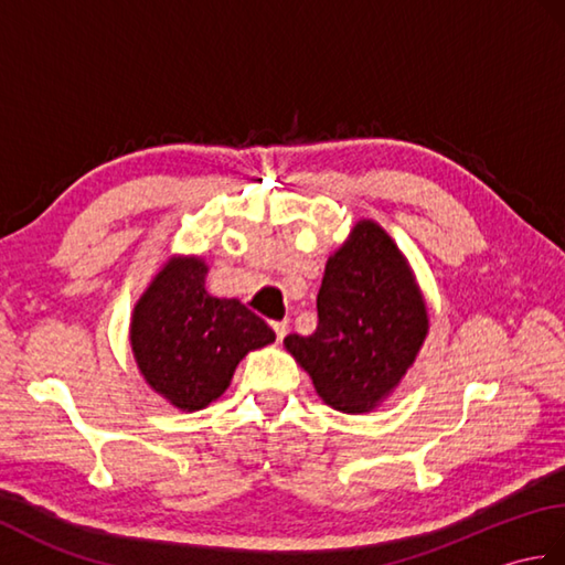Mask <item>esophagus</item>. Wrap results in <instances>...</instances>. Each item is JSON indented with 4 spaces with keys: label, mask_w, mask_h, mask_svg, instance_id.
I'll use <instances>...</instances> for the list:
<instances>
[{
    "label": "esophagus",
    "mask_w": 565,
    "mask_h": 565,
    "mask_svg": "<svg viewBox=\"0 0 565 565\" xmlns=\"http://www.w3.org/2000/svg\"><path fill=\"white\" fill-rule=\"evenodd\" d=\"M271 328H274V332H276V340H284L286 338V332H289V322L286 320H276V322H271Z\"/></svg>",
    "instance_id": "esophagus-1"
}]
</instances>
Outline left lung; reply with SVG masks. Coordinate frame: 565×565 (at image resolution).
Wrapping results in <instances>:
<instances>
[{
	"instance_id": "1",
	"label": "left lung",
	"mask_w": 565,
	"mask_h": 565,
	"mask_svg": "<svg viewBox=\"0 0 565 565\" xmlns=\"http://www.w3.org/2000/svg\"><path fill=\"white\" fill-rule=\"evenodd\" d=\"M429 330L427 306L403 252L374 221H359L326 264L313 334L286 350L334 411L371 413L413 366Z\"/></svg>"
}]
</instances>
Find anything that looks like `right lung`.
<instances>
[{"label": "right lung", "mask_w": 565, "mask_h": 565, "mask_svg": "<svg viewBox=\"0 0 565 565\" xmlns=\"http://www.w3.org/2000/svg\"><path fill=\"white\" fill-rule=\"evenodd\" d=\"M206 274L201 257H172L130 318V347L142 379L186 413L221 398L239 359L276 340L237 298L211 296Z\"/></svg>", "instance_id": "1"}]
</instances>
